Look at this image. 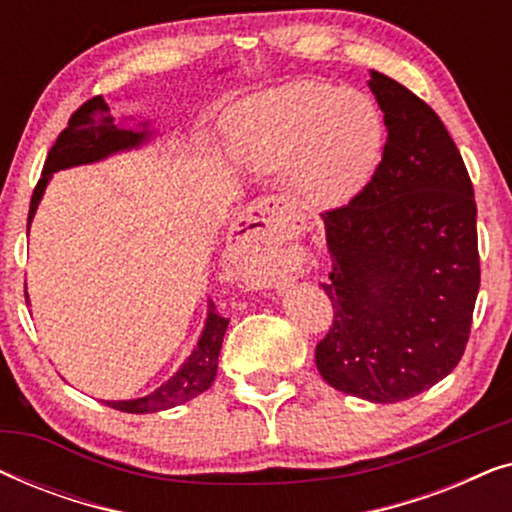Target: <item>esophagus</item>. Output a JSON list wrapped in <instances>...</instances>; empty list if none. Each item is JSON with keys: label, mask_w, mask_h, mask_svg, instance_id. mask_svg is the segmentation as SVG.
I'll list each match as a JSON object with an SVG mask.
<instances>
[{"label": "esophagus", "mask_w": 512, "mask_h": 512, "mask_svg": "<svg viewBox=\"0 0 512 512\" xmlns=\"http://www.w3.org/2000/svg\"><path fill=\"white\" fill-rule=\"evenodd\" d=\"M279 214V200L277 198H263L256 200L254 205L247 209L233 230V240H230V249L240 263L242 270L261 272L265 265L272 261L275 249L270 247V230ZM272 284H279L277 277L270 279Z\"/></svg>", "instance_id": "esophagus-1"}]
</instances>
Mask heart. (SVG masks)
I'll list each match as a JSON object with an SVG mask.
<instances>
[{"label":"heart","instance_id":"b5f03b06","mask_svg":"<svg viewBox=\"0 0 512 512\" xmlns=\"http://www.w3.org/2000/svg\"><path fill=\"white\" fill-rule=\"evenodd\" d=\"M230 146L247 170L289 172L300 200L335 209L373 177L384 121L377 104L359 90L298 81L244 104Z\"/></svg>","mask_w":512,"mask_h":512}]
</instances>
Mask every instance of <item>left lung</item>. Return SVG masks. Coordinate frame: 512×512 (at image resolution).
I'll list each match as a JSON object with an SVG mask.
<instances>
[{
    "label": "left lung",
    "mask_w": 512,
    "mask_h": 512,
    "mask_svg": "<svg viewBox=\"0 0 512 512\" xmlns=\"http://www.w3.org/2000/svg\"><path fill=\"white\" fill-rule=\"evenodd\" d=\"M387 144L368 186L321 214L333 256V328L317 368L342 394L398 403L464 354L480 289L475 198L461 153L429 104L370 69Z\"/></svg>",
    "instance_id": "8db88e82"
}]
</instances>
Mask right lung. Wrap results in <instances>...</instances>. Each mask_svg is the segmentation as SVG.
Returning a JSON list of instances; mask_svg holds the SVG:
<instances>
[{"mask_svg": "<svg viewBox=\"0 0 512 512\" xmlns=\"http://www.w3.org/2000/svg\"><path fill=\"white\" fill-rule=\"evenodd\" d=\"M133 125L130 126L129 123ZM158 128L151 118L144 116H123L116 118L111 114L109 104L104 102V97H93V100L83 104L76 114L69 118V125L60 132L55 144L48 151L44 172L37 188H34L32 202H30V214H27V233L37 214L39 202L44 198L46 186L51 184L53 174L67 167L76 165H93L102 163L116 153H128L144 149V146L153 144V139H158ZM25 300L30 305V293L25 286ZM228 319L219 317L214 312V305L207 303V314L202 331L198 335V342L193 345V352L188 354V359L181 363L177 373L170 380L160 384L158 389H153L151 394L128 398V401H102L109 408L132 412V415H146V412H163L170 410L174 405H181L191 398L200 396L202 391H207L214 384L216 368H219V354H221V342L226 335Z\"/></svg>", "mask_w": 512, "mask_h": 512, "instance_id": "right-lung-1", "label": "right lung"}]
</instances>
